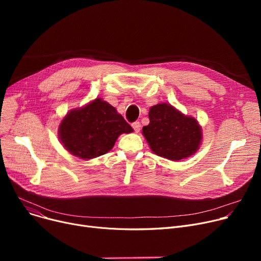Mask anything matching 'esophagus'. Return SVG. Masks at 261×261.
I'll return each instance as SVG.
<instances>
[{
    "instance_id": "34e87169",
    "label": "esophagus",
    "mask_w": 261,
    "mask_h": 261,
    "mask_svg": "<svg viewBox=\"0 0 261 261\" xmlns=\"http://www.w3.org/2000/svg\"><path fill=\"white\" fill-rule=\"evenodd\" d=\"M132 127H133L134 131H135L136 133H138V132H140V130H141V128H142V125H141L140 121H135V122L132 123Z\"/></svg>"
}]
</instances>
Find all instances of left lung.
Instances as JSON below:
<instances>
[{"mask_svg": "<svg viewBox=\"0 0 261 261\" xmlns=\"http://www.w3.org/2000/svg\"><path fill=\"white\" fill-rule=\"evenodd\" d=\"M149 119L143 134L155 154L180 161L198 150L202 133L195 118L185 116L170 105L160 103L150 109Z\"/></svg>", "mask_w": 261, "mask_h": 261, "instance_id": "1", "label": "left lung"}]
</instances>
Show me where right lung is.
I'll return each instance as SVG.
<instances>
[{
    "label": "right lung",
    "mask_w": 261,
    "mask_h": 261,
    "mask_svg": "<svg viewBox=\"0 0 261 261\" xmlns=\"http://www.w3.org/2000/svg\"><path fill=\"white\" fill-rule=\"evenodd\" d=\"M132 131L114 107L97 98L62 119L59 138L72 154L87 160L107 153L121 133Z\"/></svg>",
    "instance_id": "1"
}]
</instances>
